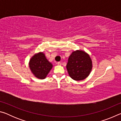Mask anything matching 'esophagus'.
I'll list each match as a JSON object with an SVG mask.
<instances>
[{
	"mask_svg": "<svg viewBox=\"0 0 121 121\" xmlns=\"http://www.w3.org/2000/svg\"><path fill=\"white\" fill-rule=\"evenodd\" d=\"M57 65H61V63L60 62H57Z\"/></svg>",
	"mask_w": 121,
	"mask_h": 121,
	"instance_id": "obj_1",
	"label": "esophagus"
}]
</instances>
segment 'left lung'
Wrapping results in <instances>:
<instances>
[{
    "mask_svg": "<svg viewBox=\"0 0 121 121\" xmlns=\"http://www.w3.org/2000/svg\"><path fill=\"white\" fill-rule=\"evenodd\" d=\"M66 68L71 78L77 81H82L91 73L92 61L90 55L84 51H73L69 57Z\"/></svg>",
    "mask_w": 121,
    "mask_h": 121,
    "instance_id": "obj_1",
    "label": "left lung"
}]
</instances>
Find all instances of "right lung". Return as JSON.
<instances>
[{
  "label": "right lung",
  "instance_id": "add662e5",
  "mask_svg": "<svg viewBox=\"0 0 121 121\" xmlns=\"http://www.w3.org/2000/svg\"><path fill=\"white\" fill-rule=\"evenodd\" d=\"M32 74L38 79H45L53 68V65L46 59L43 52L35 53L29 62Z\"/></svg>",
  "mask_w": 121,
  "mask_h": 121
}]
</instances>
